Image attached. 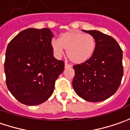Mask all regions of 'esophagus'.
I'll return each instance as SVG.
<instances>
[{
	"instance_id": "obj_1",
	"label": "esophagus",
	"mask_w": 130,
	"mask_h": 130,
	"mask_svg": "<svg viewBox=\"0 0 130 130\" xmlns=\"http://www.w3.org/2000/svg\"><path fill=\"white\" fill-rule=\"evenodd\" d=\"M72 66L70 65V64H69V63H65V68L67 69V68H70Z\"/></svg>"
}]
</instances>
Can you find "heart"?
Masks as SVG:
<instances>
[{
    "label": "heart",
    "instance_id": "1",
    "mask_svg": "<svg viewBox=\"0 0 130 130\" xmlns=\"http://www.w3.org/2000/svg\"><path fill=\"white\" fill-rule=\"evenodd\" d=\"M51 47L58 58L63 55L64 49L67 55L72 63L80 64L89 60L96 49V40L90 34L70 30L62 33L59 40L53 39Z\"/></svg>",
    "mask_w": 130,
    "mask_h": 130
}]
</instances>
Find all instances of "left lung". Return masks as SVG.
<instances>
[{
    "label": "left lung",
    "instance_id": "obj_1",
    "mask_svg": "<svg viewBox=\"0 0 130 130\" xmlns=\"http://www.w3.org/2000/svg\"><path fill=\"white\" fill-rule=\"evenodd\" d=\"M96 40V49L87 61L73 67L72 86L83 99L98 102L111 97L119 87L123 74V52L116 40L97 30H84Z\"/></svg>",
    "mask_w": 130,
    "mask_h": 130
}]
</instances>
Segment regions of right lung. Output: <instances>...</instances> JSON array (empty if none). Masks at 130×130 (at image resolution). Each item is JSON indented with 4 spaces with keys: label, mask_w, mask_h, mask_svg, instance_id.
Returning a JSON list of instances; mask_svg holds the SVG:
<instances>
[{
    "label": "right lung",
    "mask_w": 130,
    "mask_h": 130,
    "mask_svg": "<svg viewBox=\"0 0 130 130\" xmlns=\"http://www.w3.org/2000/svg\"><path fill=\"white\" fill-rule=\"evenodd\" d=\"M50 29L29 28L9 43L4 62L7 88L18 101L29 106L46 101L53 93L64 61L53 56Z\"/></svg>",
    "instance_id": "1"
}]
</instances>
